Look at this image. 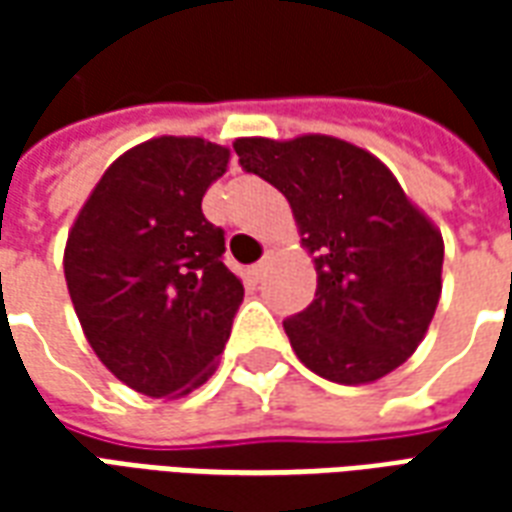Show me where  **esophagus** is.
I'll return each mask as SVG.
<instances>
[{
    "mask_svg": "<svg viewBox=\"0 0 512 512\" xmlns=\"http://www.w3.org/2000/svg\"><path fill=\"white\" fill-rule=\"evenodd\" d=\"M266 268H268V263L266 260H260V263H255V266L249 268V274H252V279H263V274H266Z\"/></svg>",
    "mask_w": 512,
    "mask_h": 512,
    "instance_id": "1",
    "label": "esophagus"
}]
</instances>
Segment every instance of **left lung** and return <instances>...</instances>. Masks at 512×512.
I'll return each instance as SVG.
<instances>
[{"label": "left lung", "instance_id": "1", "mask_svg": "<svg viewBox=\"0 0 512 512\" xmlns=\"http://www.w3.org/2000/svg\"><path fill=\"white\" fill-rule=\"evenodd\" d=\"M244 172L288 197L318 290L282 321L293 351L334 384H367L417 351L441 293L439 230L367 150L334 136L235 139Z\"/></svg>", "mask_w": 512, "mask_h": 512}]
</instances>
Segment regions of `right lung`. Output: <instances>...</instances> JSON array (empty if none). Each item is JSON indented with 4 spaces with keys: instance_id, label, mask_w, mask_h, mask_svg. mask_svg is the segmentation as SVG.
<instances>
[{
    "instance_id": "right-lung-1",
    "label": "right lung",
    "mask_w": 512,
    "mask_h": 512,
    "mask_svg": "<svg viewBox=\"0 0 512 512\" xmlns=\"http://www.w3.org/2000/svg\"><path fill=\"white\" fill-rule=\"evenodd\" d=\"M230 161L197 136H158L106 169L65 246V282L98 359L147 397L208 381L244 285L202 197Z\"/></svg>"
}]
</instances>
